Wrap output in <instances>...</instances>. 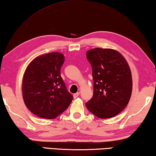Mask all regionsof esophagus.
Here are the masks:
<instances>
[{
    "label": "esophagus",
    "instance_id": "obj_1",
    "mask_svg": "<svg viewBox=\"0 0 156 156\" xmlns=\"http://www.w3.org/2000/svg\"><path fill=\"white\" fill-rule=\"evenodd\" d=\"M79 95H80V93H79V92L74 93V94H73V98H77L79 96Z\"/></svg>",
    "mask_w": 156,
    "mask_h": 156
}]
</instances>
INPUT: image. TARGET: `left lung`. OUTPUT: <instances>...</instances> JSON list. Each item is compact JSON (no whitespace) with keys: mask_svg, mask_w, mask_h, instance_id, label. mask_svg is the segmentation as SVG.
Wrapping results in <instances>:
<instances>
[{"mask_svg":"<svg viewBox=\"0 0 156 156\" xmlns=\"http://www.w3.org/2000/svg\"><path fill=\"white\" fill-rule=\"evenodd\" d=\"M92 67L93 95L85 105L101 119L115 117L125 108L131 97V71L125 58L112 49L94 48L87 52Z\"/></svg>","mask_w":156,"mask_h":156,"instance_id":"8db88e82","label":"left lung"}]
</instances>
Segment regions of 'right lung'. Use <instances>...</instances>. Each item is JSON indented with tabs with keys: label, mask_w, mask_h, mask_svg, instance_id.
I'll return each instance as SVG.
<instances>
[{
	"label": "right lung",
	"mask_w": 156,
	"mask_h": 156,
	"mask_svg": "<svg viewBox=\"0 0 156 156\" xmlns=\"http://www.w3.org/2000/svg\"><path fill=\"white\" fill-rule=\"evenodd\" d=\"M64 56L52 52L35 58L25 71L22 95L25 105L41 118L55 119L72 103L73 95L61 76Z\"/></svg>",
	"instance_id": "right-lung-1"
}]
</instances>
